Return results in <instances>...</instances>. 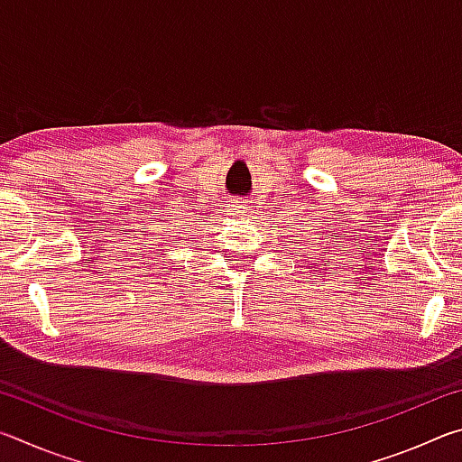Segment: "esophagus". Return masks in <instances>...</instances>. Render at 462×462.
<instances>
[{
	"label": "esophagus",
	"instance_id": "esophagus-1",
	"mask_svg": "<svg viewBox=\"0 0 462 462\" xmlns=\"http://www.w3.org/2000/svg\"><path fill=\"white\" fill-rule=\"evenodd\" d=\"M248 209H250V206H248L246 198H236L230 201V214H234V216H245Z\"/></svg>",
	"mask_w": 462,
	"mask_h": 462
}]
</instances>
